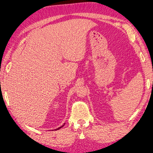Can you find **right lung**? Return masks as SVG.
<instances>
[{
    "mask_svg": "<svg viewBox=\"0 0 153 153\" xmlns=\"http://www.w3.org/2000/svg\"><path fill=\"white\" fill-rule=\"evenodd\" d=\"M64 125H65V123H64V124H63V126H61V127H59V128H57V129H56V130H59V129H60V128H61L62 127H63V126Z\"/></svg>",
    "mask_w": 153,
    "mask_h": 153,
    "instance_id": "obj_1",
    "label": "right lung"
}]
</instances>
